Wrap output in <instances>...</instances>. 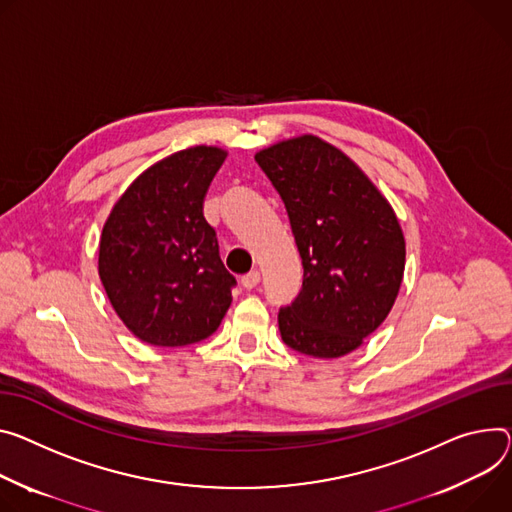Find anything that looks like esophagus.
Returning <instances> with one entry per match:
<instances>
[{"instance_id": "34e87169", "label": "esophagus", "mask_w": 512, "mask_h": 512, "mask_svg": "<svg viewBox=\"0 0 512 512\" xmlns=\"http://www.w3.org/2000/svg\"><path fill=\"white\" fill-rule=\"evenodd\" d=\"M259 282H261V273L259 271H251V273L241 277V284H243L245 290H255Z\"/></svg>"}]
</instances>
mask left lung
<instances>
[{"label": "left lung", "instance_id": "1", "mask_svg": "<svg viewBox=\"0 0 512 512\" xmlns=\"http://www.w3.org/2000/svg\"><path fill=\"white\" fill-rule=\"evenodd\" d=\"M255 161L280 192L302 257V292L277 314L288 347L337 359L390 314L404 277L398 216L363 169L316 134L277 141Z\"/></svg>", "mask_w": 512, "mask_h": 512}]
</instances>
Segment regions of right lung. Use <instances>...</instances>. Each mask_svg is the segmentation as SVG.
<instances>
[{
    "label": "right lung",
    "mask_w": 512,
    "mask_h": 512,
    "mask_svg": "<svg viewBox=\"0 0 512 512\" xmlns=\"http://www.w3.org/2000/svg\"><path fill=\"white\" fill-rule=\"evenodd\" d=\"M228 151L196 145L138 175L104 222L98 273L124 327L143 343L208 339L232 302L204 198Z\"/></svg>",
    "instance_id": "right-lung-1"
}]
</instances>
